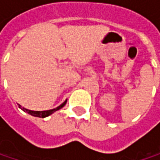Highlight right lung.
<instances>
[{"label": "right lung", "instance_id": "obj_1", "mask_svg": "<svg viewBox=\"0 0 160 160\" xmlns=\"http://www.w3.org/2000/svg\"><path fill=\"white\" fill-rule=\"evenodd\" d=\"M66 104H67V100H66L63 104H61L59 107H57L56 108H53V109H51V110H45V111H33V110H28V109H27V108H22L21 106H19V108H20L23 111L28 113V114H29V115H31V116L38 117V118H46V117H48V116H50V115H52L53 112L57 111V110H59L60 108H62L63 107H65V105H66Z\"/></svg>", "mask_w": 160, "mask_h": 160}]
</instances>
